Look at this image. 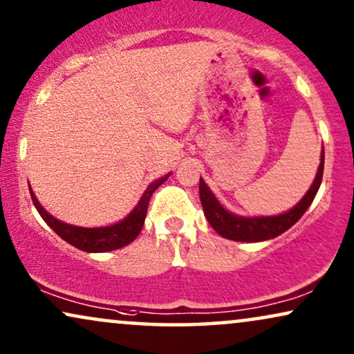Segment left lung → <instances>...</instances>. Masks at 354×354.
<instances>
[{
    "label": "left lung",
    "mask_w": 354,
    "mask_h": 354,
    "mask_svg": "<svg viewBox=\"0 0 354 354\" xmlns=\"http://www.w3.org/2000/svg\"><path fill=\"white\" fill-rule=\"evenodd\" d=\"M324 150H322V162L317 171V176L314 183H312L310 189L304 196L296 207H292L289 212L281 214V216L272 217H239L230 214L218 204V201L214 198L207 185L199 180V196L201 204H203L204 216L207 218L212 229L222 235L223 239L235 240V241H263L274 239V236L281 235L283 232L296 223L299 218L304 216V212L308 209V205L314 201L317 191H319L322 176H324Z\"/></svg>",
    "instance_id": "1"
}]
</instances>
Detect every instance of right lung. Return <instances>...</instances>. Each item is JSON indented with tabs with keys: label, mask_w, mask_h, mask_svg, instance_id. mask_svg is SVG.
<instances>
[{
	"label": "right lung",
	"mask_w": 354,
	"mask_h": 354,
	"mask_svg": "<svg viewBox=\"0 0 354 354\" xmlns=\"http://www.w3.org/2000/svg\"><path fill=\"white\" fill-rule=\"evenodd\" d=\"M169 174H165L163 178L151 183V185L147 187V191L142 196V199L138 201L136 209L129 214L127 217L124 218L122 222L114 223V225L109 227H100V229H84V227H75L68 225V223H64L57 221L55 217H52L50 214L47 212L42 205L39 204L37 198L34 196L32 189L30 191V198H32V203L40 214V217L47 222V225L55 232V234L68 241L70 245H73L75 248L83 250V252L88 253H102V252H111V250L122 248L125 245H129L131 241L137 239V235L140 234L142 227H144L147 209H149V203L151 194L158 186H162L165 181L168 180Z\"/></svg>",
	"instance_id": "obj_1"
}]
</instances>
